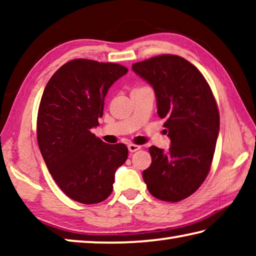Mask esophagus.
Here are the masks:
<instances>
[{
	"label": "esophagus",
	"mask_w": 256,
	"mask_h": 256,
	"mask_svg": "<svg viewBox=\"0 0 256 256\" xmlns=\"http://www.w3.org/2000/svg\"><path fill=\"white\" fill-rule=\"evenodd\" d=\"M128 148L130 152H136V151L141 149V146H136V144H130L128 146Z\"/></svg>",
	"instance_id": "34e87169"
}]
</instances>
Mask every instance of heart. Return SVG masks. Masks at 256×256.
<instances>
[{
    "mask_svg": "<svg viewBox=\"0 0 256 256\" xmlns=\"http://www.w3.org/2000/svg\"><path fill=\"white\" fill-rule=\"evenodd\" d=\"M136 89H140V88H136Z\"/></svg>",
    "mask_w": 256,
    "mask_h": 256,
    "instance_id": "b5f03b06",
    "label": "heart"
}]
</instances>
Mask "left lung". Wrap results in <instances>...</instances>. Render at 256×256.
Listing matches in <instances>:
<instances>
[{
    "label": "left lung",
    "mask_w": 256,
    "mask_h": 256,
    "mask_svg": "<svg viewBox=\"0 0 256 256\" xmlns=\"http://www.w3.org/2000/svg\"><path fill=\"white\" fill-rule=\"evenodd\" d=\"M132 70L152 86L158 115L164 118L170 150L150 146V167L142 172L149 192L178 202L200 188L209 174L219 134V112L204 76L177 55L134 63Z\"/></svg>",
    "instance_id": "left-lung-1"
}]
</instances>
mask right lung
Returning a JSON list of instances; mask_svg holds the SVG:
<instances>
[{"instance_id":"1","label":"right lung","mask_w":256,"mask_h":256,"mask_svg":"<svg viewBox=\"0 0 256 256\" xmlns=\"http://www.w3.org/2000/svg\"><path fill=\"white\" fill-rule=\"evenodd\" d=\"M126 73L120 64L72 60L54 73L42 92L38 146L56 184L76 202L106 200L116 170L128 159L126 146L107 144L92 133L102 116L108 89Z\"/></svg>"}]
</instances>
